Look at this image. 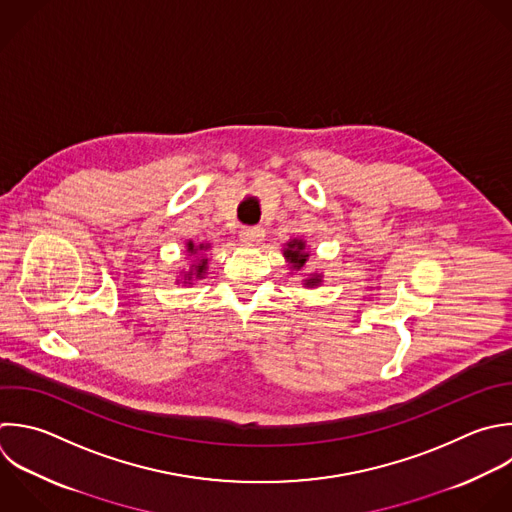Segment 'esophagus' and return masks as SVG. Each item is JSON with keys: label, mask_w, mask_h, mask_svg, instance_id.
<instances>
[{"label": "esophagus", "mask_w": 512, "mask_h": 512, "mask_svg": "<svg viewBox=\"0 0 512 512\" xmlns=\"http://www.w3.org/2000/svg\"><path fill=\"white\" fill-rule=\"evenodd\" d=\"M240 238L244 244H258L264 238V230L258 226H246L240 230Z\"/></svg>", "instance_id": "1"}]
</instances>
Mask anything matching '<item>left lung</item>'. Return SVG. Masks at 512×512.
<instances>
[{"label":"left lung","instance_id":"1","mask_svg":"<svg viewBox=\"0 0 512 512\" xmlns=\"http://www.w3.org/2000/svg\"><path fill=\"white\" fill-rule=\"evenodd\" d=\"M284 254L290 258V262L294 264V268H300V266L306 262V256H308V254H304V242H302V240H292V242L288 244V248L284 250ZM318 282H320L318 278L306 280L308 286H314V284H318Z\"/></svg>","mask_w":512,"mask_h":512}]
</instances>
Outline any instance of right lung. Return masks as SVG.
Returning <instances> with one entry per match:
<instances>
[{"label": "right lung", "instance_id": "right-lung-1", "mask_svg": "<svg viewBox=\"0 0 512 512\" xmlns=\"http://www.w3.org/2000/svg\"><path fill=\"white\" fill-rule=\"evenodd\" d=\"M202 248H208V246H204V244H200V250H202ZM196 250H198V248H194V244H192V242H190V244H188V252H192V254H196ZM194 270H196V276H198V278H202V276H204V270H206V262H204V260H202V264H198V266H194Z\"/></svg>", "mask_w": 512, "mask_h": 512}]
</instances>
